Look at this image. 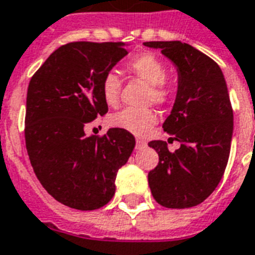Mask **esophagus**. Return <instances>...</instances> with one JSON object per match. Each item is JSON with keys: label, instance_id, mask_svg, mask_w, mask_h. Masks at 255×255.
<instances>
[{"label": "esophagus", "instance_id": "1", "mask_svg": "<svg viewBox=\"0 0 255 255\" xmlns=\"http://www.w3.org/2000/svg\"><path fill=\"white\" fill-rule=\"evenodd\" d=\"M146 146V142L143 141V139H139V138H138L137 141H135V147H137V149H142V147H145Z\"/></svg>", "mask_w": 255, "mask_h": 255}]
</instances>
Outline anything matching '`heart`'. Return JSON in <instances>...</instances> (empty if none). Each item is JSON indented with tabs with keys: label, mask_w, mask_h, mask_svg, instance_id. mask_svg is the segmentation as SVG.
I'll return each instance as SVG.
<instances>
[{
	"label": "heart",
	"mask_w": 255,
	"mask_h": 255,
	"mask_svg": "<svg viewBox=\"0 0 255 255\" xmlns=\"http://www.w3.org/2000/svg\"><path fill=\"white\" fill-rule=\"evenodd\" d=\"M128 70L150 85L149 102L163 105L174 96V89L166 80V65L153 53H143L141 56L134 57L128 64ZM101 92L108 105H117L121 92V78L113 72L106 73L101 84ZM155 124L157 116L150 109L139 110L128 108L109 118V125L112 128L125 130L138 137H145Z\"/></svg>",
	"instance_id": "heart-1"
}]
</instances>
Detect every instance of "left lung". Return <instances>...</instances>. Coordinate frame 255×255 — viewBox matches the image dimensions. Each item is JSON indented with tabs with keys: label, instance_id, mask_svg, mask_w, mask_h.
I'll return each instance as SVG.
<instances>
[{
	"label": "left lung",
	"instance_id": "obj_1",
	"mask_svg": "<svg viewBox=\"0 0 255 255\" xmlns=\"http://www.w3.org/2000/svg\"><path fill=\"white\" fill-rule=\"evenodd\" d=\"M178 70V92L163 130L181 142L151 141L158 165L147 175L151 194L169 209L197 206L218 186L230 154L233 109L222 70L210 57L181 41H150Z\"/></svg>",
	"mask_w": 255,
	"mask_h": 255
}]
</instances>
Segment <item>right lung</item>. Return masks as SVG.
<instances>
[{
	"instance_id": "add662e5",
	"label": "right lung",
	"mask_w": 255,
	"mask_h": 255,
	"mask_svg": "<svg viewBox=\"0 0 255 255\" xmlns=\"http://www.w3.org/2000/svg\"><path fill=\"white\" fill-rule=\"evenodd\" d=\"M128 54L122 42H69L33 74L26 96L25 142L45 190L77 210L105 206L116 191V175L128 162L135 139L109 129L85 135L84 128L108 113L101 84Z\"/></svg>"
}]
</instances>
